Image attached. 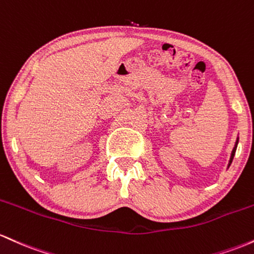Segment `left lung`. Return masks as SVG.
<instances>
[{"label": "left lung", "mask_w": 254, "mask_h": 254, "mask_svg": "<svg viewBox=\"0 0 254 254\" xmlns=\"http://www.w3.org/2000/svg\"><path fill=\"white\" fill-rule=\"evenodd\" d=\"M238 142H239V136H238V138H236L235 146H234V149H233V151H232V155H230V159H229V163H228V168L230 167V164H232V162H233V158H234V156H235V151H236V147H238Z\"/></svg>", "instance_id": "8db88e82"}]
</instances>
